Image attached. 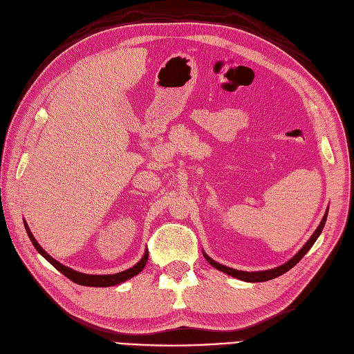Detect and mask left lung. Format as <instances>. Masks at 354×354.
Returning a JSON list of instances; mask_svg holds the SVG:
<instances>
[{
    "label": "left lung",
    "mask_w": 354,
    "mask_h": 354,
    "mask_svg": "<svg viewBox=\"0 0 354 354\" xmlns=\"http://www.w3.org/2000/svg\"><path fill=\"white\" fill-rule=\"evenodd\" d=\"M326 216H328V208H326V212H325V214H324V217H322V220H321L319 226L317 227V230L312 233V236L308 239V242H306L302 248H300L299 252H297L293 258H290L289 261H287V263H284L283 266H279V267H276V268L263 270V271H241V270H234V268L226 267V266H223V264H218V263H216V261H214L213 258L208 257L205 252H203V254H204V258L208 261V264H212V266H213L214 268H217L218 271H223V272L229 274V276H232V277H234V279H238V280L248 281V283H259V281L272 280V279H276V277L281 276V274L287 272L290 268H293V267L299 263V261L305 257V254L310 250L312 245L315 243V241L319 238V234H321V232H322V229H324V226H325Z\"/></svg>",
    "instance_id": "obj_1"
}]
</instances>
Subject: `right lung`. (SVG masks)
Returning a JSON list of instances; mask_svg holds the SVG:
<instances>
[{"label":"right lung","instance_id":"obj_1","mask_svg":"<svg viewBox=\"0 0 354 354\" xmlns=\"http://www.w3.org/2000/svg\"><path fill=\"white\" fill-rule=\"evenodd\" d=\"M24 227H26V232H28V236L29 239L32 241L33 246L36 248V251L41 254L48 263H50L52 266H54L59 272H62L65 277L70 279L71 281L77 283V284H82V286H90V287H111V286H116V284H121L129 279H133L134 276H137L138 272L142 271L144 266L147 264V259H149V251L144 252L142 258L138 261V263L131 267L125 271H121V272H116V274H84V272H80V271H75L67 266H64L61 263H58L57 259L52 258L44 248L37 243V241L35 239V236L32 234L28 223H26L24 220Z\"/></svg>","mask_w":354,"mask_h":354}]
</instances>
